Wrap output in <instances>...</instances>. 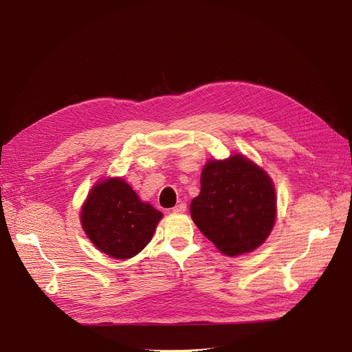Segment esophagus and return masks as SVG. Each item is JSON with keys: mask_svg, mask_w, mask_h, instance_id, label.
Segmentation results:
<instances>
[{"mask_svg": "<svg viewBox=\"0 0 352 352\" xmlns=\"http://www.w3.org/2000/svg\"><path fill=\"white\" fill-rule=\"evenodd\" d=\"M173 211L175 212H185L186 211V204H185V202H179L177 206L173 207Z\"/></svg>", "mask_w": 352, "mask_h": 352, "instance_id": "34e87169", "label": "esophagus"}]
</instances>
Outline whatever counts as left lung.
Instances as JSON below:
<instances>
[{
    "label": "left lung",
    "mask_w": 352,
    "mask_h": 352,
    "mask_svg": "<svg viewBox=\"0 0 352 352\" xmlns=\"http://www.w3.org/2000/svg\"><path fill=\"white\" fill-rule=\"evenodd\" d=\"M190 216L207 239L226 255L251 252L265 241L276 219L270 177L243 155L208 162Z\"/></svg>",
    "instance_id": "obj_1"
}]
</instances>
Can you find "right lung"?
<instances>
[{"label":"right lung","mask_w":352,"mask_h":352,"mask_svg":"<svg viewBox=\"0 0 352 352\" xmlns=\"http://www.w3.org/2000/svg\"><path fill=\"white\" fill-rule=\"evenodd\" d=\"M162 216L123 179H107L92 188L80 221L95 247L113 258L126 260L146 247Z\"/></svg>","instance_id":"add662e5"}]
</instances>
